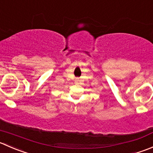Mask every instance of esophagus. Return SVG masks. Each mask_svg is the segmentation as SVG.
<instances>
[{
	"mask_svg": "<svg viewBox=\"0 0 153 153\" xmlns=\"http://www.w3.org/2000/svg\"><path fill=\"white\" fill-rule=\"evenodd\" d=\"M79 81H80L79 78H75V82L76 83V84H78V83H79Z\"/></svg>",
	"mask_w": 153,
	"mask_h": 153,
	"instance_id": "obj_1",
	"label": "esophagus"
}]
</instances>
